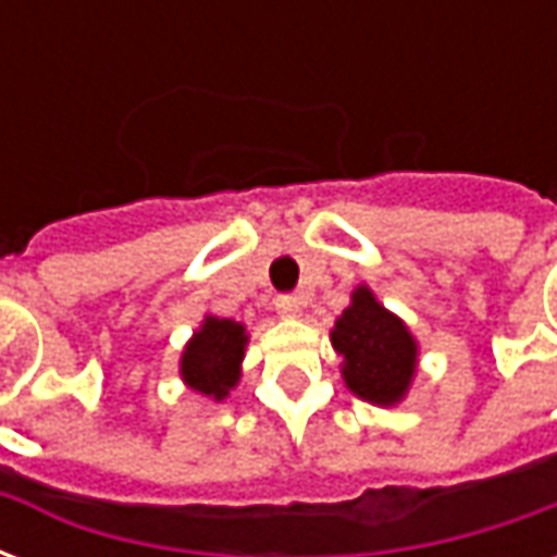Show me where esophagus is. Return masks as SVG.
Listing matches in <instances>:
<instances>
[{"instance_id": "obj_1", "label": "esophagus", "mask_w": 557, "mask_h": 557, "mask_svg": "<svg viewBox=\"0 0 557 557\" xmlns=\"http://www.w3.org/2000/svg\"><path fill=\"white\" fill-rule=\"evenodd\" d=\"M274 307H277V313L283 315V319H295V315L301 313V301H298L295 295H280L277 301H274Z\"/></svg>"}]
</instances>
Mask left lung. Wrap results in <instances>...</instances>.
Returning a JSON list of instances; mask_svg holds the SVG:
<instances>
[{"label":"left lung","instance_id":"left-lung-1","mask_svg":"<svg viewBox=\"0 0 557 557\" xmlns=\"http://www.w3.org/2000/svg\"><path fill=\"white\" fill-rule=\"evenodd\" d=\"M331 343L343 358V382L373 406H397L418 373V339L406 322L375 301L367 286L351 292Z\"/></svg>","mask_w":557,"mask_h":557}]
</instances>
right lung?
I'll return each instance as SVG.
<instances>
[{"instance_id": "obj_1", "label": "right lung", "mask_w": 557, "mask_h": 557, "mask_svg": "<svg viewBox=\"0 0 557 557\" xmlns=\"http://www.w3.org/2000/svg\"><path fill=\"white\" fill-rule=\"evenodd\" d=\"M247 331L242 322L206 315L182 351L184 385L211 399H226L242 379Z\"/></svg>"}]
</instances>
